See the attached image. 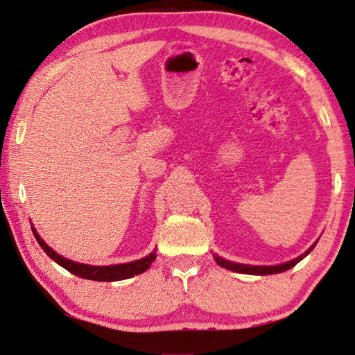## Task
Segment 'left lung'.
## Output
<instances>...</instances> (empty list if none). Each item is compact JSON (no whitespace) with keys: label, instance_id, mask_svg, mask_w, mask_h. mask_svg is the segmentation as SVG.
Here are the masks:
<instances>
[{"label":"left lung","instance_id":"1","mask_svg":"<svg viewBox=\"0 0 355 355\" xmlns=\"http://www.w3.org/2000/svg\"><path fill=\"white\" fill-rule=\"evenodd\" d=\"M317 243H318V239L304 253H302L300 257L293 258L291 261H286V263H283V264H275V266H252V264H243V263H233V261H229V259H225L223 257H219V255H216V253H213V258H215L218 266L224 267V269H227V270L245 273V275H273V273H282V272L292 269L293 266L298 264L300 261L304 259L307 255H309V253L313 250V247L317 245Z\"/></svg>","mask_w":355,"mask_h":355}]
</instances>
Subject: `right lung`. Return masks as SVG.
<instances>
[{
  "label": "right lung",
  "instance_id": "add662e5",
  "mask_svg": "<svg viewBox=\"0 0 355 355\" xmlns=\"http://www.w3.org/2000/svg\"><path fill=\"white\" fill-rule=\"evenodd\" d=\"M32 232L33 235H35V239L38 241L40 247H42V249L46 252V255H48L51 259L55 261V263L58 266H62L63 269L73 273V275L85 279H92V282H120V279H126V278L139 275V273H144L146 269H150L151 263L157 257L156 250H153L150 255L136 261H131V263L112 264V266L83 264V263H77V261H72L58 255V253L53 249H51V247L44 243L43 238L38 235L35 227H32Z\"/></svg>",
  "mask_w": 355,
  "mask_h": 355
}]
</instances>
